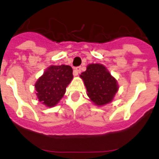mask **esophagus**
<instances>
[{
  "mask_svg": "<svg viewBox=\"0 0 159 159\" xmlns=\"http://www.w3.org/2000/svg\"><path fill=\"white\" fill-rule=\"evenodd\" d=\"M80 73H81V67L78 66V67H76V68L74 69V71H73V74H74L75 76H77V75L80 74Z\"/></svg>",
  "mask_w": 159,
  "mask_h": 159,
  "instance_id": "1",
  "label": "esophagus"
}]
</instances>
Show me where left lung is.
<instances>
[{
  "label": "left lung",
  "mask_w": 159,
  "mask_h": 159,
  "mask_svg": "<svg viewBox=\"0 0 159 159\" xmlns=\"http://www.w3.org/2000/svg\"><path fill=\"white\" fill-rule=\"evenodd\" d=\"M80 77L84 82L88 97L97 106H103L112 101L118 90L117 80L101 64L88 65Z\"/></svg>",
  "instance_id": "obj_1"
}]
</instances>
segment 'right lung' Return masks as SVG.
Returning <instances> with one entry per match:
<instances>
[{
    "instance_id": "1",
    "label": "right lung",
    "mask_w": 159,
    "mask_h": 159,
    "mask_svg": "<svg viewBox=\"0 0 159 159\" xmlns=\"http://www.w3.org/2000/svg\"><path fill=\"white\" fill-rule=\"evenodd\" d=\"M73 78V69L70 66L48 67L34 84L39 101L48 107L56 106L64 96Z\"/></svg>"
}]
</instances>
